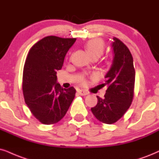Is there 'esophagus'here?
I'll list each match as a JSON object with an SVG mask.
<instances>
[{
    "label": "esophagus",
    "mask_w": 159,
    "mask_h": 159,
    "mask_svg": "<svg viewBox=\"0 0 159 159\" xmlns=\"http://www.w3.org/2000/svg\"><path fill=\"white\" fill-rule=\"evenodd\" d=\"M78 94H79L80 95H86V94H88V92H86L85 90L84 89H80L78 90Z\"/></svg>",
    "instance_id": "esophagus-1"
}]
</instances>
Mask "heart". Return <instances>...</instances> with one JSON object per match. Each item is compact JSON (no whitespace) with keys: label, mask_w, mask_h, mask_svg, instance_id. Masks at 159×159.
<instances>
[{"label":"heart","mask_w":159,"mask_h":159,"mask_svg":"<svg viewBox=\"0 0 159 159\" xmlns=\"http://www.w3.org/2000/svg\"><path fill=\"white\" fill-rule=\"evenodd\" d=\"M86 48L88 52L93 58H98L102 55L104 51V44L101 39H90L86 44ZM80 83L86 84V79L84 77L80 78Z\"/></svg>","instance_id":"b5f03b06"}]
</instances>
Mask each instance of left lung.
Masks as SVG:
<instances>
[{"mask_svg": "<svg viewBox=\"0 0 159 159\" xmlns=\"http://www.w3.org/2000/svg\"><path fill=\"white\" fill-rule=\"evenodd\" d=\"M113 39V62L105 76V83L102 84L107 86V89L103 98L97 96V105L91 108L94 116L106 124L118 121L131 105L134 95L133 56L122 41L116 37Z\"/></svg>", "mask_w": 159, "mask_h": 159, "instance_id": "obj_1", "label": "left lung"}]
</instances>
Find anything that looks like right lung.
Masks as SVG:
<instances>
[{
	"label": "right lung",
	"instance_id": "add662e5",
	"mask_svg": "<svg viewBox=\"0 0 159 159\" xmlns=\"http://www.w3.org/2000/svg\"><path fill=\"white\" fill-rule=\"evenodd\" d=\"M75 40L48 36L32 46L26 57L23 74L24 99L41 123L60 121L75 98V88L63 89L56 82V71L61 69L66 54Z\"/></svg>",
	"mask_w": 159,
	"mask_h": 159
}]
</instances>
